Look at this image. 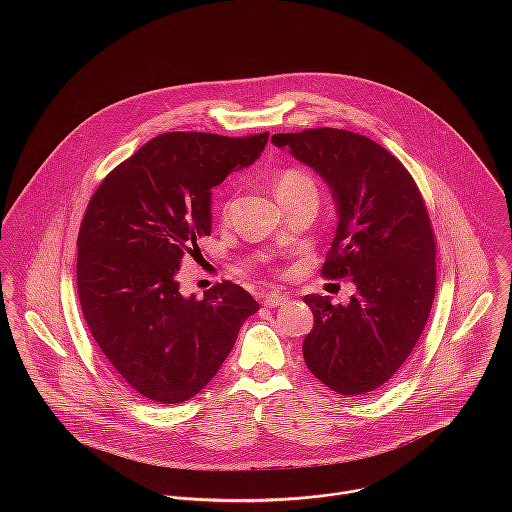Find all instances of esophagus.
I'll list each match as a JSON object with an SVG mask.
<instances>
[{
	"mask_svg": "<svg viewBox=\"0 0 512 512\" xmlns=\"http://www.w3.org/2000/svg\"><path fill=\"white\" fill-rule=\"evenodd\" d=\"M286 301H288V293L278 292V290L264 295V305L266 307H278V305H284Z\"/></svg>",
	"mask_w": 512,
	"mask_h": 512,
	"instance_id": "esophagus-1",
	"label": "esophagus"
}]
</instances>
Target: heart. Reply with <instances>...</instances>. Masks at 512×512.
<instances>
[{"label":"heart","mask_w":512,"mask_h":512,"mask_svg":"<svg viewBox=\"0 0 512 512\" xmlns=\"http://www.w3.org/2000/svg\"><path fill=\"white\" fill-rule=\"evenodd\" d=\"M305 187L315 189V187H313V181H311L305 173H301V171H297V169L284 171V173L278 177V181H276V193H278V195H282V193H292V191L305 189ZM228 207H230L228 203L222 207V215L228 213Z\"/></svg>","instance_id":"1"}]
</instances>
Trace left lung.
Wrapping results in <instances>:
<instances>
[{"label": "left lung", "mask_w": 512, "mask_h": 512, "mask_svg": "<svg viewBox=\"0 0 512 512\" xmlns=\"http://www.w3.org/2000/svg\"><path fill=\"white\" fill-rule=\"evenodd\" d=\"M272 144L329 185L337 232L323 274L357 288L347 305L303 297L315 317L305 365L337 394H368L404 365L434 303L436 240L424 199L406 167L361 134L315 128Z\"/></svg>", "instance_id": "8db88e82"}]
</instances>
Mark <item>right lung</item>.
I'll return each instance as SVG.
<instances>
[{
  "mask_svg": "<svg viewBox=\"0 0 512 512\" xmlns=\"http://www.w3.org/2000/svg\"><path fill=\"white\" fill-rule=\"evenodd\" d=\"M266 144V132H167L112 169L88 203L76 240L80 307L108 363L144 398L199 394L260 309L232 282L187 297L177 272L197 238L211 236L213 187Z\"/></svg>",
  "mask_w": 512,
  "mask_h": 512,
  "instance_id": "1",
  "label": "right lung"
}]
</instances>
